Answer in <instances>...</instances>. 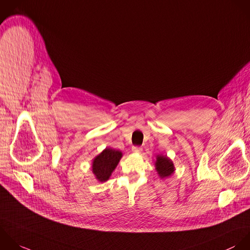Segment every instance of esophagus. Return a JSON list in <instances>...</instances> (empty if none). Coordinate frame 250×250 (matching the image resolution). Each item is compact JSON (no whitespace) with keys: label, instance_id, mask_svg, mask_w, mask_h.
<instances>
[{"label":"esophagus","instance_id":"obj_1","mask_svg":"<svg viewBox=\"0 0 250 250\" xmlns=\"http://www.w3.org/2000/svg\"><path fill=\"white\" fill-rule=\"evenodd\" d=\"M132 152L135 154H139L142 152V148L141 147H137V146H133L132 147Z\"/></svg>","mask_w":250,"mask_h":250}]
</instances>
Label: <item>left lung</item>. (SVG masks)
<instances>
[{
	"label": "left lung",
	"mask_w": 250,
	"mask_h": 250,
	"mask_svg": "<svg viewBox=\"0 0 250 250\" xmlns=\"http://www.w3.org/2000/svg\"><path fill=\"white\" fill-rule=\"evenodd\" d=\"M155 167L161 179L171 176L175 170L173 162L167 156H164V155L157 156L156 162H155Z\"/></svg>",
	"instance_id": "1"
}]
</instances>
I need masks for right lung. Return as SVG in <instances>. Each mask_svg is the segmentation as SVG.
<instances>
[{"instance_id": "add662e5", "label": "right lung", "mask_w": 250, "mask_h": 250, "mask_svg": "<svg viewBox=\"0 0 250 250\" xmlns=\"http://www.w3.org/2000/svg\"><path fill=\"white\" fill-rule=\"evenodd\" d=\"M123 157V153L112 148H105L93 160L91 165L92 173L99 182L107 181L112 175Z\"/></svg>"}]
</instances>
